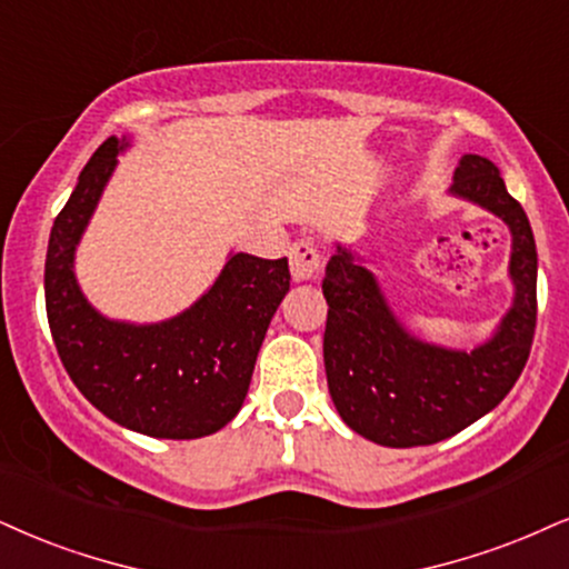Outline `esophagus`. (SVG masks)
<instances>
[{
  "instance_id": "34e87169",
  "label": "esophagus",
  "mask_w": 569,
  "mask_h": 569,
  "mask_svg": "<svg viewBox=\"0 0 569 569\" xmlns=\"http://www.w3.org/2000/svg\"><path fill=\"white\" fill-rule=\"evenodd\" d=\"M290 273L296 282H311L319 273V252L308 240H300L290 248Z\"/></svg>"
}]
</instances>
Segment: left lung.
<instances>
[{"mask_svg": "<svg viewBox=\"0 0 569 569\" xmlns=\"http://www.w3.org/2000/svg\"><path fill=\"white\" fill-rule=\"evenodd\" d=\"M451 198L480 206L509 227V311L472 350L419 340L396 317L363 258L338 242L325 282V369L329 396L350 430L388 448L432 446L493 411L515 388L536 335L538 252L528 216L501 171L465 156Z\"/></svg>", "mask_w": 569, "mask_h": 569, "instance_id": "left-lung-1", "label": "left lung"}]
</instances>
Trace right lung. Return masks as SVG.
<instances>
[{"label":"right lung","instance_id":"obj_1","mask_svg":"<svg viewBox=\"0 0 569 569\" xmlns=\"http://www.w3.org/2000/svg\"><path fill=\"white\" fill-rule=\"evenodd\" d=\"M126 147V137L97 147L54 219L44 263L49 329L70 380L104 417L150 438H202L242 409L290 269L287 258L229 252L216 282L177 317L134 325L97 311L76 279V248Z\"/></svg>","mask_w":569,"mask_h":569}]
</instances>
